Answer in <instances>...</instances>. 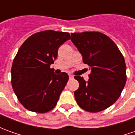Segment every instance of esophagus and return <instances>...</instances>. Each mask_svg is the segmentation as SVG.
I'll return each instance as SVG.
<instances>
[{
	"mask_svg": "<svg viewBox=\"0 0 135 135\" xmlns=\"http://www.w3.org/2000/svg\"><path fill=\"white\" fill-rule=\"evenodd\" d=\"M69 78H73V75L71 74H69Z\"/></svg>",
	"mask_w": 135,
	"mask_h": 135,
	"instance_id": "1",
	"label": "esophagus"
}]
</instances>
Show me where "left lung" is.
<instances>
[{"mask_svg":"<svg viewBox=\"0 0 135 135\" xmlns=\"http://www.w3.org/2000/svg\"><path fill=\"white\" fill-rule=\"evenodd\" d=\"M71 42L89 66V80L75 76L79 88L74 92L79 106L89 112L109 108L120 96L126 82L123 56L109 37L98 32L71 33Z\"/></svg>","mask_w":135,"mask_h":135,"instance_id":"1","label":"left lung"}]
</instances>
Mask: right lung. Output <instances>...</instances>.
Wrapping results in <instances>:
<instances>
[{"label":"right lung","mask_w":135,"mask_h":135,"mask_svg":"<svg viewBox=\"0 0 135 135\" xmlns=\"http://www.w3.org/2000/svg\"><path fill=\"white\" fill-rule=\"evenodd\" d=\"M70 38L68 32L46 30L33 34L18 49L11 70L12 86L26 109L46 113L56 106L69 75H56L50 65L60 45Z\"/></svg>","instance_id":"right-lung-1"}]
</instances>
